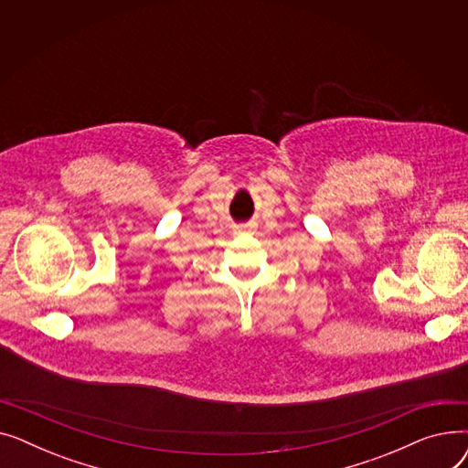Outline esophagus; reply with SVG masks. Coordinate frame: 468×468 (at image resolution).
Returning <instances> with one entry per match:
<instances>
[{
    "instance_id": "obj_1",
    "label": "esophagus",
    "mask_w": 468,
    "mask_h": 468,
    "mask_svg": "<svg viewBox=\"0 0 468 468\" xmlns=\"http://www.w3.org/2000/svg\"><path fill=\"white\" fill-rule=\"evenodd\" d=\"M249 231H250V228H249V226H244V228H240V229H239V233H249Z\"/></svg>"
}]
</instances>
